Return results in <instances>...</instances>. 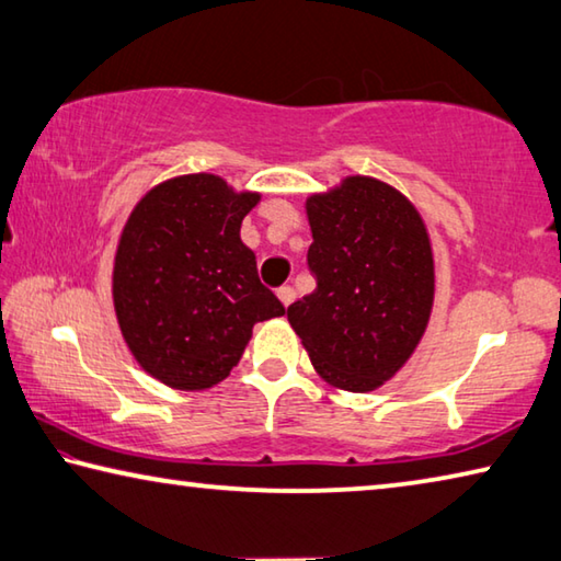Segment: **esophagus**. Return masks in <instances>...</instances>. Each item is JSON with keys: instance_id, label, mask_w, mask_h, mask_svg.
I'll return each mask as SVG.
<instances>
[{"instance_id": "34e87169", "label": "esophagus", "mask_w": 561, "mask_h": 561, "mask_svg": "<svg viewBox=\"0 0 561 561\" xmlns=\"http://www.w3.org/2000/svg\"><path fill=\"white\" fill-rule=\"evenodd\" d=\"M277 297H279V301L284 304V307H289V304L294 301V297H297V294H294V289L287 287V284H284V287L277 289Z\"/></svg>"}]
</instances>
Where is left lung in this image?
Masks as SVG:
<instances>
[{
    "instance_id": "obj_1",
    "label": "left lung",
    "mask_w": 561,
    "mask_h": 561,
    "mask_svg": "<svg viewBox=\"0 0 561 561\" xmlns=\"http://www.w3.org/2000/svg\"><path fill=\"white\" fill-rule=\"evenodd\" d=\"M307 215L317 289L287 309L289 324L321 378L344 391H374L411 358L428 327V232L398 190L364 175L311 195Z\"/></svg>"
}]
</instances>
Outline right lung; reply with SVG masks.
Returning <instances> with one entry per match:
<instances>
[{
    "instance_id": "add662e5",
    "label": "right lung",
    "mask_w": 561,
    "mask_h": 561,
    "mask_svg": "<svg viewBox=\"0 0 561 561\" xmlns=\"http://www.w3.org/2000/svg\"><path fill=\"white\" fill-rule=\"evenodd\" d=\"M257 203V193H232L217 175H183L150 190L123 227L113 267L118 324L138 364L170 388L220 383L252 327L284 314L240 240Z\"/></svg>"
}]
</instances>
